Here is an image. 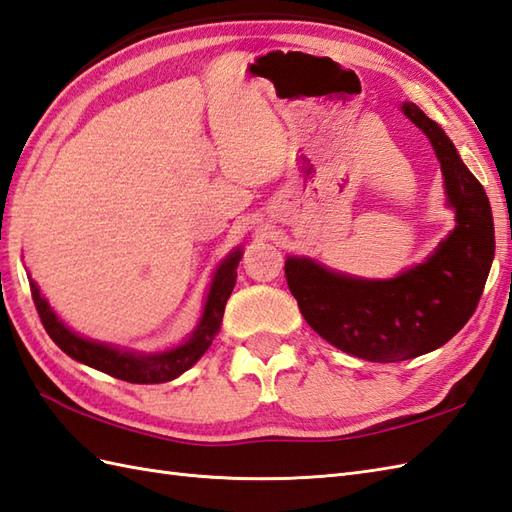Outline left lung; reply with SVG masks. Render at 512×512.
<instances>
[{"instance_id":"left-lung-1","label":"left lung","mask_w":512,"mask_h":512,"mask_svg":"<svg viewBox=\"0 0 512 512\" xmlns=\"http://www.w3.org/2000/svg\"><path fill=\"white\" fill-rule=\"evenodd\" d=\"M404 115L428 136L441 162L456 226L423 263L389 280L286 258L284 273L306 323L330 345L371 363H400L445 345L476 310L495 256L491 204L439 123L413 102Z\"/></svg>"}]
</instances>
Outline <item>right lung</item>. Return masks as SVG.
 I'll use <instances>...</instances> for the list:
<instances>
[{"instance_id": "right-lung-1", "label": "right lung", "mask_w": 512, "mask_h": 512, "mask_svg": "<svg viewBox=\"0 0 512 512\" xmlns=\"http://www.w3.org/2000/svg\"><path fill=\"white\" fill-rule=\"evenodd\" d=\"M241 258H243V247H234L232 252L217 265L213 280H210V286H208L202 317H199L193 332L186 336L180 345L169 347V350L149 352V354L134 352V350H128V347L86 339V336L73 332L67 323L54 313V308L49 306L45 295L39 289V284L32 280L30 273H28V280H30L32 297H34V306L39 310L47 334L52 336V341L67 356L78 360L82 365L104 371L112 378L126 380L132 384H160V382L176 380L186 369H191L197 360L204 356L210 343L215 341V336L221 328L223 310H226V302L236 284V267H239Z\"/></svg>"}]
</instances>
